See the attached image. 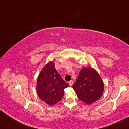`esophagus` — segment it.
Instances as JSON below:
<instances>
[{
  "instance_id": "esophagus-1",
  "label": "esophagus",
  "mask_w": 129,
  "mask_h": 129,
  "mask_svg": "<svg viewBox=\"0 0 129 129\" xmlns=\"http://www.w3.org/2000/svg\"><path fill=\"white\" fill-rule=\"evenodd\" d=\"M73 83H74V82L72 81V80H71V81H70L68 82V84L70 85V86H72Z\"/></svg>"
}]
</instances>
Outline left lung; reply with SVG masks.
Wrapping results in <instances>:
<instances>
[{
    "mask_svg": "<svg viewBox=\"0 0 129 129\" xmlns=\"http://www.w3.org/2000/svg\"><path fill=\"white\" fill-rule=\"evenodd\" d=\"M72 87L78 99L89 105L100 99L104 90V82L99 73L90 67L80 70Z\"/></svg>",
    "mask_w": 129,
    "mask_h": 129,
    "instance_id": "1",
    "label": "left lung"
}]
</instances>
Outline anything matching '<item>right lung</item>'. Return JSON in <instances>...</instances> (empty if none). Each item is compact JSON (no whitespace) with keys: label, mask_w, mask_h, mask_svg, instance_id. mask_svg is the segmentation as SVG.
<instances>
[{"label":"right lung","mask_w":129,"mask_h":129,"mask_svg":"<svg viewBox=\"0 0 129 129\" xmlns=\"http://www.w3.org/2000/svg\"><path fill=\"white\" fill-rule=\"evenodd\" d=\"M69 85L61 78L53 61L47 63L40 71L36 83V92L42 101L50 105L62 99L64 89Z\"/></svg>","instance_id":"add662e5"}]
</instances>
